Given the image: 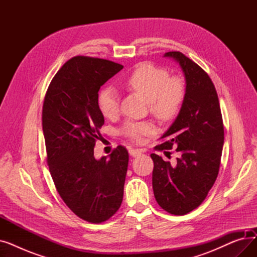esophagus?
<instances>
[{
    "label": "esophagus",
    "instance_id": "1",
    "mask_svg": "<svg viewBox=\"0 0 257 257\" xmlns=\"http://www.w3.org/2000/svg\"><path fill=\"white\" fill-rule=\"evenodd\" d=\"M129 153L133 157H138V156H140L142 154V151L139 150V149H133V148H131V149L129 150Z\"/></svg>",
    "mask_w": 257,
    "mask_h": 257
}]
</instances>
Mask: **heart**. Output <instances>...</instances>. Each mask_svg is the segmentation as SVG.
Returning a JSON list of instances; mask_svg holds the SVG:
<instances>
[{
    "instance_id": "obj_1",
    "label": "heart",
    "mask_w": 257,
    "mask_h": 257,
    "mask_svg": "<svg viewBox=\"0 0 257 257\" xmlns=\"http://www.w3.org/2000/svg\"><path fill=\"white\" fill-rule=\"evenodd\" d=\"M124 85L143 97L150 112L163 121H170L179 114L186 97V86L181 77L170 76L164 67L152 63L137 66L124 80ZM98 106L106 117L115 115L119 109L116 91L109 86L103 87L98 93ZM154 130L151 121H126L121 129L125 137L138 143Z\"/></svg>"
}]
</instances>
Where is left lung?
<instances>
[{"mask_svg":"<svg viewBox=\"0 0 257 257\" xmlns=\"http://www.w3.org/2000/svg\"><path fill=\"white\" fill-rule=\"evenodd\" d=\"M181 65L186 97L181 110L154 150L178 152L176 166L152 153V185L158 205L183 215L202 204L218 177L224 145V124L217 90L207 73L178 51L166 53Z\"/></svg>","mask_w":257,"mask_h":257,"instance_id":"1","label":"left lung"}]
</instances>
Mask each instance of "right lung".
Segmentation results:
<instances>
[{
  "mask_svg": "<svg viewBox=\"0 0 257 257\" xmlns=\"http://www.w3.org/2000/svg\"><path fill=\"white\" fill-rule=\"evenodd\" d=\"M123 65L75 56L53 77L43 105L47 164L66 206L89 223L109 220L124 195L129 154L117 146L109 158L93 156L104 116L98 106L100 87Z\"/></svg>",
  "mask_w": 257,
  "mask_h": 257,
  "instance_id": "add662e5",
  "label": "right lung"
}]
</instances>
